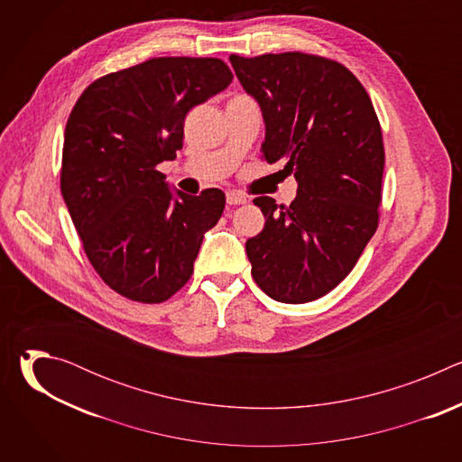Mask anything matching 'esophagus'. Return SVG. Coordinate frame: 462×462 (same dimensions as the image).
Listing matches in <instances>:
<instances>
[{
	"instance_id": "obj_1",
	"label": "esophagus",
	"mask_w": 462,
	"mask_h": 462,
	"mask_svg": "<svg viewBox=\"0 0 462 462\" xmlns=\"http://www.w3.org/2000/svg\"><path fill=\"white\" fill-rule=\"evenodd\" d=\"M246 201H248V199H246L245 193L236 191V189L226 191V203H228V205H245Z\"/></svg>"
}]
</instances>
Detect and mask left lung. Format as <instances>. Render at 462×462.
Returning <instances> with one entry per match:
<instances>
[{
	"label": "left lung",
	"mask_w": 462,
	"mask_h": 462,
	"mask_svg": "<svg viewBox=\"0 0 462 462\" xmlns=\"http://www.w3.org/2000/svg\"><path fill=\"white\" fill-rule=\"evenodd\" d=\"M232 68L265 120L261 159L285 162L298 180L285 207L255 197L265 228L246 241L252 278L282 303L331 292L356 265L378 226L383 141L373 102L342 63L316 54L245 58Z\"/></svg>",
	"instance_id": "1"
}]
</instances>
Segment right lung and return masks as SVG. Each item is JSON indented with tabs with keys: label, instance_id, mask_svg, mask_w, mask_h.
Instances as JSON below:
<instances>
[{
	"label": "right lung",
	"instance_id": "obj_1",
	"mask_svg": "<svg viewBox=\"0 0 462 462\" xmlns=\"http://www.w3.org/2000/svg\"><path fill=\"white\" fill-rule=\"evenodd\" d=\"M232 79L219 58H152L95 80L69 115L63 201L93 269L127 300L161 303L182 289L225 210L219 188L173 195L157 166L182 148L186 113Z\"/></svg>",
	"mask_w": 462,
	"mask_h": 462
}]
</instances>
